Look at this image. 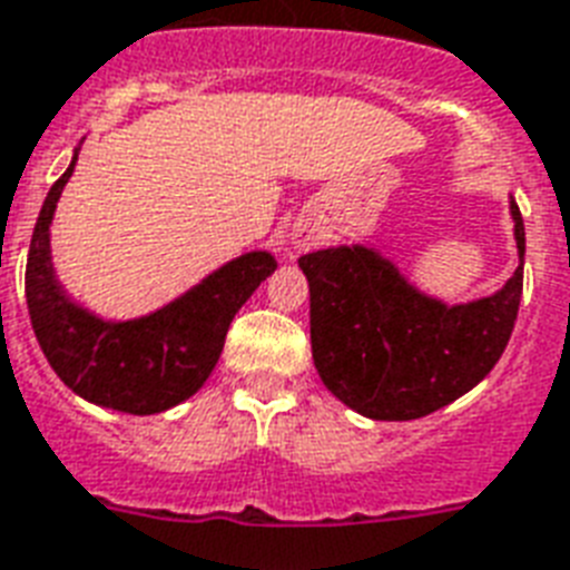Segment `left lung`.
I'll use <instances>...</instances> for the list:
<instances>
[{
  "label": "left lung",
  "mask_w": 570,
  "mask_h": 570,
  "mask_svg": "<svg viewBox=\"0 0 570 570\" xmlns=\"http://www.w3.org/2000/svg\"><path fill=\"white\" fill-rule=\"evenodd\" d=\"M514 239L527 250L512 200ZM311 284L313 364L325 387L373 420H416L485 379L512 337L523 263L491 298H425L370 248L313 250L298 259Z\"/></svg>",
  "instance_id": "8db88e82"
}]
</instances>
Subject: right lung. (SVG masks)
Wrapping results in <instances>:
<instances>
[{"mask_svg": "<svg viewBox=\"0 0 570 570\" xmlns=\"http://www.w3.org/2000/svg\"><path fill=\"white\" fill-rule=\"evenodd\" d=\"M76 168V156L49 189L26 259V304L49 366L94 405L124 414H159L200 390L218 364L233 316L275 272V257L254 250L233 259L145 320L102 322L65 298L49 263V222Z\"/></svg>", "mask_w": 570, "mask_h": 570, "instance_id": "obj_1", "label": "right lung"}]
</instances>
